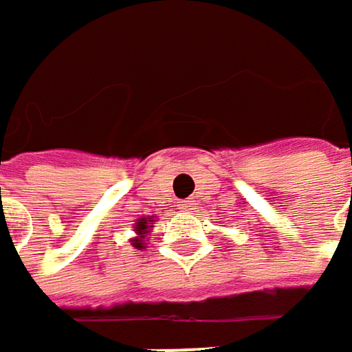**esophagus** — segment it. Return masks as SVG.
Returning a JSON list of instances; mask_svg holds the SVG:
<instances>
[{
    "instance_id": "obj_1",
    "label": "esophagus",
    "mask_w": 352,
    "mask_h": 352,
    "mask_svg": "<svg viewBox=\"0 0 352 352\" xmlns=\"http://www.w3.org/2000/svg\"><path fill=\"white\" fill-rule=\"evenodd\" d=\"M179 209H183V211H191V209H193V201H181V204H179Z\"/></svg>"
}]
</instances>
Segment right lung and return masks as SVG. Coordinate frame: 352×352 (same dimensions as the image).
Masks as SVG:
<instances>
[{
	"mask_svg": "<svg viewBox=\"0 0 352 352\" xmlns=\"http://www.w3.org/2000/svg\"><path fill=\"white\" fill-rule=\"evenodd\" d=\"M148 223H153V217H141V219H137V223H135V234H137V238H133V245L137 248V250H143L144 248V236H146V232H148Z\"/></svg>",
	"mask_w": 352,
	"mask_h": 352,
	"instance_id": "1",
	"label": "right lung"
}]
</instances>
